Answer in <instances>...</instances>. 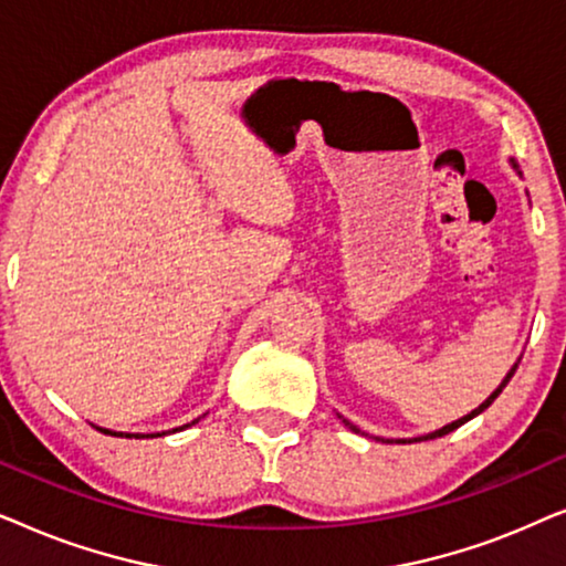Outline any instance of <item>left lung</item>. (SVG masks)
<instances>
[{
	"mask_svg": "<svg viewBox=\"0 0 566 566\" xmlns=\"http://www.w3.org/2000/svg\"><path fill=\"white\" fill-rule=\"evenodd\" d=\"M515 370H517V366H515L513 370H510V374H507V378H505V381H502V384H500V389H497V391H494V394H492V397H490V399H486L482 407H479V409H474V412H471V415H467V417H461V420H455V422H451V424H446V428H443V430H436V432H430V436H424V438H417V440H430V438H440V436H448V432H453L455 428H461V424H463V422H469V420H471V417L482 415V412H484V409H486V407H490V405H492V401L500 397V394H502V389H505V386H507V381H510V378H513V376H515ZM343 422H345V424H347V428H350V430H355V432H360L358 428H355V424H350V422H347V420H343Z\"/></svg>",
	"mask_w": 566,
	"mask_h": 566,
	"instance_id": "8db88e82",
	"label": "left lung"
}]
</instances>
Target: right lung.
Wrapping results in <instances>:
<instances>
[{
  "label": "right lung",
  "instance_id": "right-lung-1",
  "mask_svg": "<svg viewBox=\"0 0 566 566\" xmlns=\"http://www.w3.org/2000/svg\"><path fill=\"white\" fill-rule=\"evenodd\" d=\"M185 428H188V424H185ZM97 430L105 432V436H118V438H123V436H126V438H149V436H130V432H113V430H103V428H97ZM157 436H159V432H157Z\"/></svg>",
  "mask_w": 566,
  "mask_h": 566
}]
</instances>
